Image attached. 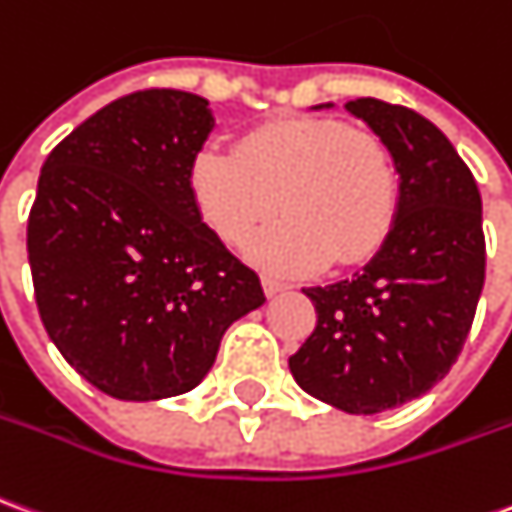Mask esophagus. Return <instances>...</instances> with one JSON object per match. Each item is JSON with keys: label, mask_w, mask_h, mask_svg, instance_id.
Here are the masks:
<instances>
[{"label": "esophagus", "mask_w": 512, "mask_h": 512, "mask_svg": "<svg viewBox=\"0 0 512 512\" xmlns=\"http://www.w3.org/2000/svg\"><path fill=\"white\" fill-rule=\"evenodd\" d=\"M288 288L285 282L274 280V277H263V291H266V296H277V293H282Z\"/></svg>", "instance_id": "esophagus-1"}]
</instances>
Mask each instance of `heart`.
<instances>
[{
    "label": "heart",
    "mask_w": 512,
    "mask_h": 512,
    "mask_svg": "<svg viewBox=\"0 0 512 512\" xmlns=\"http://www.w3.org/2000/svg\"><path fill=\"white\" fill-rule=\"evenodd\" d=\"M196 216L227 246H244L280 205L285 213L249 244L268 274L360 266L380 252L399 213L391 149L366 127L293 116L244 132L235 152L202 149L188 169Z\"/></svg>",
    "instance_id": "heart-1"
}]
</instances>
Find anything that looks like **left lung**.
I'll return each mask as SVG.
<instances>
[{
    "label": "left lung",
    "mask_w": 512,
    "mask_h": 512,
    "mask_svg": "<svg viewBox=\"0 0 512 512\" xmlns=\"http://www.w3.org/2000/svg\"><path fill=\"white\" fill-rule=\"evenodd\" d=\"M346 110L391 149L399 213L385 246L352 280L305 288L318 321L288 366L310 396L371 416L449 374L480 302L485 235L474 174L432 121L371 96Z\"/></svg>",
    "instance_id": "left-lung-1"
}]
</instances>
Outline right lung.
Instances as JSON below:
<instances>
[{
  "instance_id": "right-lung-1",
  "label": "right lung",
  "mask_w": 512,
  "mask_h": 512,
  "mask_svg": "<svg viewBox=\"0 0 512 512\" xmlns=\"http://www.w3.org/2000/svg\"><path fill=\"white\" fill-rule=\"evenodd\" d=\"M213 124L202 96L135 91L82 121L41 169L27 221L38 313L69 366L113 399L196 388L227 327L266 302L188 194Z\"/></svg>"
}]
</instances>
